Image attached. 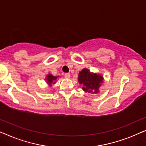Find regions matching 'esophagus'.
Listing matches in <instances>:
<instances>
[{"instance_id": "34e87169", "label": "esophagus", "mask_w": 146, "mask_h": 146, "mask_svg": "<svg viewBox=\"0 0 146 146\" xmlns=\"http://www.w3.org/2000/svg\"><path fill=\"white\" fill-rule=\"evenodd\" d=\"M64 77L65 78H67V79H69V78H70V74H69V73H65Z\"/></svg>"}]
</instances>
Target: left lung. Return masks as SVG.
I'll return each mask as SVG.
<instances>
[{
  "instance_id": "obj_1",
  "label": "left lung",
  "mask_w": 146,
  "mask_h": 146,
  "mask_svg": "<svg viewBox=\"0 0 146 146\" xmlns=\"http://www.w3.org/2000/svg\"><path fill=\"white\" fill-rule=\"evenodd\" d=\"M78 81L79 84L83 85L82 89L83 91L96 94L99 91L100 86L103 82V77L98 74L90 72L89 69L85 68L79 72Z\"/></svg>"
}]
</instances>
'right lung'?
<instances>
[{
    "label": "right lung",
    "mask_w": 146,
    "mask_h": 146,
    "mask_svg": "<svg viewBox=\"0 0 146 146\" xmlns=\"http://www.w3.org/2000/svg\"><path fill=\"white\" fill-rule=\"evenodd\" d=\"M58 77H55V76L52 75V74H48L46 77V83H48L49 86H51L52 84H55L56 82V80Z\"/></svg>",
    "instance_id": "1"
}]
</instances>
